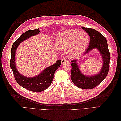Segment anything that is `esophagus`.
<instances>
[{
    "instance_id": "1",
    "label": "esophagus",
    "mask_w": 121,
    "mask_h": 121,
    "mask_svg": "<svg viewBox=\"0 0 121 121\" xmlns=\"http://www.w3.org/2000/svg\"><path fill=\"white\" fill-rule=\"evenodd\" d=\"M67 62V60L65 59V58H63V59H62L61 60V64H64L65 63H66Z\"/></svg>"
}]
</instances>
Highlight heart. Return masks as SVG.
Masks as SVG:
<instances>
[{"label":"heart","mask_w":121,"mask_h":121,"mask_svg":"<svg viewBox=\"0 0 121 121\" xmlns=\"http://www.w3.org/2000/svg\"><path fill=\"white\" fill-rule=\"evenodd\" d=\"M89 41V37L86 32L70 30L58 35L56 38L57 48L60 50H66L70 57H76L86 49Z\"/></svg>","instance_id":"obj_1"}]
</instances>
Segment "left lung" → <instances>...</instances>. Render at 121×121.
Masks as SVG:
<instances>
[{
    "label": "left lung",
    "mask_w": 121,
    "mask_h": 121,
    "mask_svg": "<svg viewBox=\"0 0 121 121\" xmlns=\"http://www.w3.org/2000/svg\"><path fill=\"white\" fill-rule=\"evenodd\" d=\"M82 28L88 34L90 37L88 48L86 49L84 54H87L94 48H97L102 56L103 65L98 74L87 76L80 71L77 64V60H71V78L72 82L77 87L84 89H90L99 85L107 77L109 71L111 56L107 40L104 36L93 29L85 27Z\"/></svg>",
    "instance_id": "left-lung-1"
}]
</instances>
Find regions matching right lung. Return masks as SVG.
<instances>
[{
	"instance_id": "1",
	"label": "right lung",
	"mask_w": 121,
	"mask_h": 121,
	"mask_svg": "<svg viewBox=\"0 0 121 121\" xmlns=\"http://www.w3.org/2000/svg\"><path fill=\"white\" fill-rule=\"evenodd\" d=\"M39 29L28 30L18 38L13 44L10 60V66L17 82L24 88L36 92H41L48 88L52 82L55 72L61 65L60 60H57L54 64L44 69L39 75L32 78L26 77L20 74L17 71L15 64L16 51L17 47L20 45V43L32 36L39 34Z\"/></svg>"
}]
</instances>
